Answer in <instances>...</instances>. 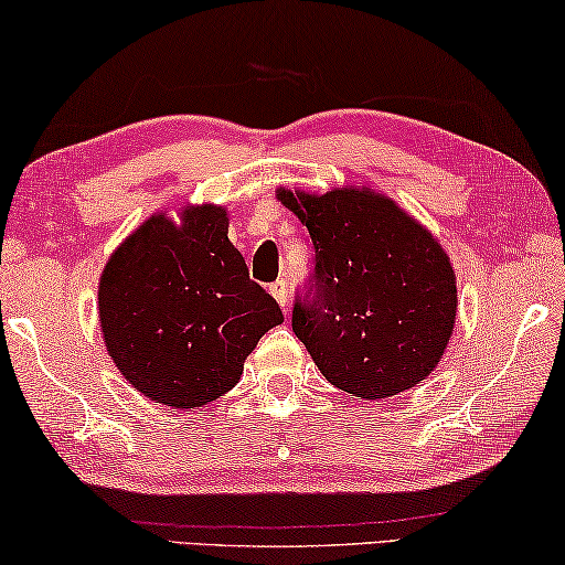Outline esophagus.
<instances>
[{"instance_id": "obj_1", "label": "esophagus", "mask_w": 565, "mask_h": 565, "mask_svg": "<svg viewBox=\"0 0 565 565\" xmlns=\"http://www.w3.org/2000/svg\"><path fill=\"white\" fill-rule=\"evenodd\" d=\"M270 292H273V298L280 302V308H282L285 316H288V282H285V280L273 282L270 285Z\"/></svg>"}]
</instances>
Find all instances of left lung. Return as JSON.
<instances>
[{"label":"left lung","mask_w":565,"mask_h":565,"mask_svg":"<svg viewBox=\"0 0 565 565\" xmlns=\"http://www.w3.org/2000/svg\"><path fill=\"white\" fill-rule=\"evenodd\" d=\"M316 245V285L292 330L340 391L383 401L425 381L450 343L456 270L440 239L393 198L360 184L277 188Z\"/></svg>","instance_id":"8db88e82"}]
</instances>
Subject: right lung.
Masks as SVG:
<instances>
[{"label": "right lung", "mask_w": 565, "mask_h": 565, "mask_svg": "<svg viewBox=\"0 0 565 565\" xmlns=\"http://www.w3.org/2000/svg\"><path fill=\"white\" fill-rule=\"evenodd\" d=\"M222 205L154 212L109 255L97 308L105 348L129 385L170 408L233 391L282 312L249 280Z\"/></svg>", "instance_id": "right-lung-1"}]
</instances>
